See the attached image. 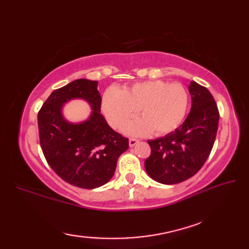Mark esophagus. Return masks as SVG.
Instances as JSON below:
<instances>
[{"instance_id":"34e87169","label":"esophagus","mask_w":249,"mask_h":249,"mask_svg":"<svg viewBox=\"0 0 249 249\" xmlns=\"http://www.w3.org/2000/svg\"><path fill=\"white\" fill-rule=\"evenodd\" d=\"M138 142H139V140H138V139L130 138V139H129V146H130V147H133V146H135L137 143H138Z\"/></svg>"}]
</instances>
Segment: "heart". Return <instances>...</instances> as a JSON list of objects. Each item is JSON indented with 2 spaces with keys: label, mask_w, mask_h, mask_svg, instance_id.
<instances>
[{
  "label": "heart",
  "mask_w": 249,
  "mask_h": 249,
  "mask_svg": "<svg viewBox=\"0 0 249 249\" xmlns=\"http://www.w3.org/2000/svg\"><path fill=\"white\" fill-rule=\"evenodd\" d=\"M139 109L141 119L124 127L129 135H166L183 123L188 109V93L182 84L161 80L136 83L131 88H109L102 98V110L108 123L120 128Z\"/></svg>",
  "instance_id": "1"
}]
</instances>
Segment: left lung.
<instances>
[{"label": "left lung", "mask_w": 249, "mask_h": 249, "mask_svg": "<svg viewBox=\"0 0 249 249\" xmlns=\"http://www.w3.org/2000/svg\"><path fill=\"white\" fill-rule=\"evenodd\" d=\"M192 108L184 123L172 133L149 140L151 156L144 167L154 181L172 185L186 181L208 160L218 128L219 112L212 94L190 81Z\"/></svg>", "instance_id": "left-lung-1"}]
</instances>
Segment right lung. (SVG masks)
I'll return each mask as SVG.
<instances>
[{
	"instance_id": "1",
	"label": "right lung",
	"mask_w": 249,
	"mask_h": 249,
	"mask_svg": "<svg viewBox=\"0 0 249 249\" xmlns=\"http://www.w3.org/2000/svg\"><path fill=\"white\" fill-rule=\"evenodd\" d=\"M98 82L77 79L50 94L38 112L40 146L49 166L65 182L93 189L113 177L128 139L116 133L100 113ZM83 99L92 111L82 122L72 124L62 114L64 105Z\"/></svg>"
}]
</instances>
